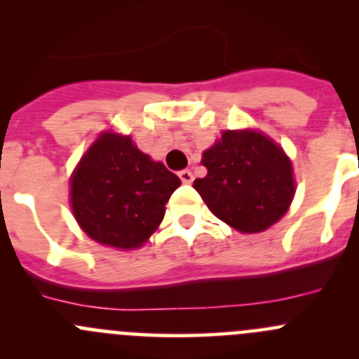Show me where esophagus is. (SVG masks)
Instances as JSON below:
<instances>
[{"label":"esophagus","mask_w":359,"mask_h":359,"mask_svg":"<svg viewBox=\"0 0 359 359\" xmlns=\"http://www.w3.org/2000/svg\"><path fill=\"white\" fill-rule=\"evenodd\" d=\"M179 177H180V180H182L184 184H191L193 182V173L189 172V170H182V172H179Z\"/></svg>","instance_id":"1"}]
</instances>
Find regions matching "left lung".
<instances>
[{
    "instance_id": "8db88e82",
    "label": "left lung",
    "mask_w": 359,
    "mask_h": 359,
    "mask_svg": "<svg viewBox=\"0 0 359 359\" xmlns=\"http://www.w3.org/2000/svg\"><path fill=\"white\" fill-rule=\"evenodd\" d=\"M201 163L208 173L193 187L217 219L240 233H262L287 213L295 194L292 161L264 133L226 130Z\"/></svg>"
}]
</instances>
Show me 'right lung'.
I'll return each mask as SVG.
<instances>
[{
	"mask_svg": "<svg viewBox=\"0 0 359 359\" xmlns=\"http://www.w3.org/2000/svg\"><path fill=\"white\" fill-rule=\"evenodd\" d=\"M179 186V177L137 149L130 135L104 132L71 177L72 213L97 243L139 248L158 229Z\"/></svg>",
	"mask_w": 359,
	"mask_h": 359,
	"instance_id": "add662e5",
	"label": "right lung"
}]
</instances>
